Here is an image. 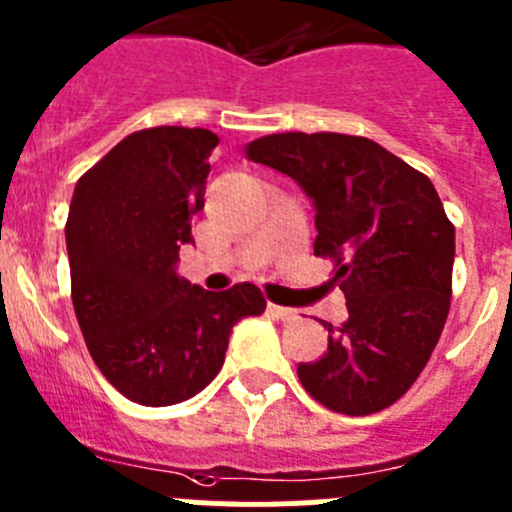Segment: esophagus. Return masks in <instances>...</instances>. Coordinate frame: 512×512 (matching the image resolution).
I'll use <instances>...</instances> for the list:
<instances>
[{
  "instance_id": "esophagus-1",
  "label": "esophagus",
  "mask_w": 512,
  "mask_h": 512,
  "mask_svg": "<svg viewBox=\"0 0 512 512\" xmlns=\"http://www.w3.org/2000/svg\"><path fill=\"white\" fill-rule=\"evenodd\" d=\"M267 313H270V316H275V319H280V321L296 319V311H293V308L275 306V303H267Z\"/></svg>"
}]
</instances>
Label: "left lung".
<instances>
[{
    "label": "left lung",
    "mask_w": 512,
    "mask_h": 512,
    "mask_svg": "<svg viewBox=\"0 0 512 512\" xmlns=\"http://www.w3.org/2000/svg\"><path fill=\"white\" fill-rule=\"evenodd\" d=\"M247 160L290 176L316 206L313 255L334 262L349 319L298 365L313 400L344 416L393 405L418 380L451 303L454 224L434 183L367 137L280 132Z\"/></svg>",
    "instance_id": "1"
}]
</instances>
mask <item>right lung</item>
Wrapping results in <instances>:
<instances>
[{"mask_svg":"<svg viewBox=\"0 0 512 512\" xmlns=\"http://www.w3.org/2000/svg\"><path fill=\"white\" fill-rule=\"evenodd\" d=\"M201 127L132 132L78 178L66 222L71 298L101 375L140 405H173L222 370L229 334L267 301L252 283L178 278V250L204 209L211 150Z\"/></svg>","mask_w":512,"mask_h":512,"instance_id":"1","label":"right lung"}]
</instances>
